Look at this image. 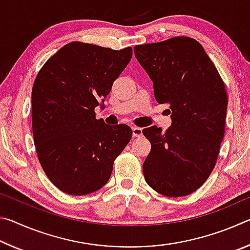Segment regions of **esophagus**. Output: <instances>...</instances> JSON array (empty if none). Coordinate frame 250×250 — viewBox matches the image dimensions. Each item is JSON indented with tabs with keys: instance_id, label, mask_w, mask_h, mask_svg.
I'll use <instances>...</instances> for the list:
<instances>
[{
	"instance_id": "1",
	"label": "esophagus",
	"mask_w": 250,
	"mask_h": 250,
	"mask_svg": "<svg viewBox=\"0 0 250 250\" xmlns=\"http://www.w3.org/2000/svg\"><path fill=\"white\" fill-rule=\"evenodd\" d=\"M132 135H133V138H141L142 137V129L138 128V126H133Z\"/></svg>"
}]
</instances>
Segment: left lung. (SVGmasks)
<instances>
[{
	"label": "left lung",
	"instance_id": "obj_1",
	"mask_svg": "<svg viewBox=\"0 0 250 250\" xmlns=\"http://www.w3.org/2000/svg\"><path fill=\"white\" fill-rule=\"evenodd\" d=\"M134 54L153 82L156 101L168 104L172 119L164 132L156 125L142 130L151 143L145 179L162 195H188L205 183L216 164L225 132V83L191 37L137 45Z\"/></svg>",
	"mask_w": 250,
	"mask_h": 250
}]
</instances>
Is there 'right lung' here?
<instances>
[{"label": "right lung", "mask_w": 250, "mask_h": 250, "mask_svg": "<svg viewBox=\"0 0 250 250\" xmlns=\"http://www.w3.org/2000/svg\"><path fill=\"white\" fill-rule=\"evenodd\" d=\"M131 57V47L71 42L37 74L32 89L34 145L45 174L62 192L87 195L103 188L130 142L129 125H105L96 119L95 108Z\"/></svg>", "instance_id": "right-lung-1"}]
</instances>
